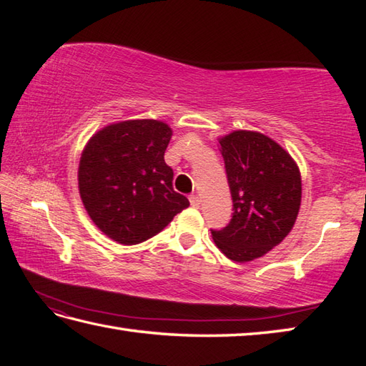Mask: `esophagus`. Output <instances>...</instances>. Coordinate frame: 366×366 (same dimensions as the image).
<instances>
[{"instance_id":"obj_1","label":"esophagus","mask_w":366,"mask_h":366,"mask_svg":"<svg viewBox=\"0 0 366 366\" xmlns=\"http://www.w3.org/2000/svg\"><path fill=\"white\" fill-rule=\"evenodd\" d=\"M189 199H190V204H192L193 207H199L201 201H199V197H198V195H190Z\"/></svg>"}]
</instances>
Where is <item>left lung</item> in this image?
I'll list each match as a JSON object with an SVG mask.
<instances>
[{"mask_svg":"<svg viewBox=\"0 0 366 366\" xmlns=\"http://www.w3.org/2000/svg\"><path fill=\"white\" fill-rule=\"evenodd\" d=\"M232 198V219L211 229L223 254L247 262L270 252L297 219L302 181L297 163L274 139L236 130L219 139Z\"/></svg>","mask_w":366,"mask_h":366,"instance_id":"8db88e82","label":"left lung"}]
</instances>
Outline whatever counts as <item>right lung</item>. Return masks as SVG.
<instances>
[{
  "instance_id": "add662e5",
  "label": "right lung",
  "mask_w": 366,
  "mask_h": 366,
  "mask_svg": "<svg viewBox=\"0 0 366 366\" xmlns=\"http://www.w3.org/2000/svg\"><path fill=\"white\" fill-rule=\"evenodd\" d=\"M171 135L165 122L134 119L104 127L84 146L79 167L83 206L114 242H144L190 206L173 190V169L163 159Z\"/></svg>"
}]
</instances>
